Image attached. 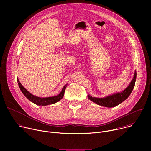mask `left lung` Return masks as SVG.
Listing matches in <instances>:
<instances>
[{
	"mask_svg": "<svg viewBox=\"0 0 151 151\" xmlns=\"http://www.w3.org/2000/svg\"><path fill=\"white\" fill-rule=\"evenodd\" d=\"M136 76L137 73L136 71H135L134 77L130 83L129 84V85L124 91L121 93H115L112 95H110L103 98L94 97L88 94V97L90 100H91L92 101L96 103L97 104L107 107H115L121 103L125 100H126L129 97V96L130 95L134 87Z\"/></svg>",
	"mask_w": 151,
	"mask_h": 151,
	"instance_id": "1",
	"label": "left lung"
}]
</instances>
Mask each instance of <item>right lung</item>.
I'll return each instance as SVG.
<instances>
[{
	"instance_id": "1",
	"label": "right lung",
	"mask_w": 151,
	"mask_h": 151,
	"mask_svg": "<svg viewBox=\"0 0 151 151\" xmlns=\"http://www.w3.org/2000/svg\"><path fill=\"white\" fill-rule=\"evenodd\" d=\"M17 82H18V85H19L20 90L26 96V97L27 99H28L30 101L33 102V103L36 104V105H39V106H46V105L52 104H54V103H55L59 101L63 97L64 94V91H65V90L67 87V84L66 85H64L61 93L57 96H52V97H40L35 96L32 94L30 92H29L23 87V86L21 85V83H20L18 79H17Z\"/></svg>"
}]
</instances>
